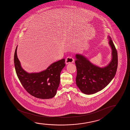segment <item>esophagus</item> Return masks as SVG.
<instances>
[{"instance_id": "1", "label": "esophagus", "mask_w": 130, "mask_h": 130, "mask_svg": "<svg viewBox=\"0 0 130 130\" xmlns=\"http://www.w3.org/2000/svg\"><path fill=\"white\" fill-rule=\"evenodd\" d=\"M74 59H73L72 57L71 56H68L66 59V64H68L70 63H73L74 62Z\"/></svg>"}]
</instances>
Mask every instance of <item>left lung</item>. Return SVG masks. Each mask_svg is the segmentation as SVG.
<instances>
[{"label":"left lung","mask_w":130,"mask_h":130,"mask_svg":"<svg viewBox=\"0 0 130 130\" xmlns=\"http://www.w3.org/2000/svg\"><path fill=\"white\" fill-rule=\"evenodd\" d=\"M109 43L112 49V60L107 66L100 68L91 63L80 54L75 55L76 84L82 92L91 94L104 88L114 78L118 67V54L111 38Z\"/></svg>","instance_id":"8db88e82"}]
</instances>
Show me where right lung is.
I'll return each mask as SVG.
<instances>
[{
    "label": "right lung",
    "instance_id": "add662e5",
    "mask_svg": "<svg viewBox=\"0 0 130 130\" xmlns=\"http://www.w3.org/2000/svg\"><path fill=\"white\" fill-rule=\"evenodd\" d=\"M14 54L16 74L24 88L30 95L41 99H49L56 94L60 80V73L65 66V59L51 64L46 70L39 73H28L22 68L17 55Z\"/></svg>",
    "mask_w": 130,
    "mask_h": 130
}]
</instances>
